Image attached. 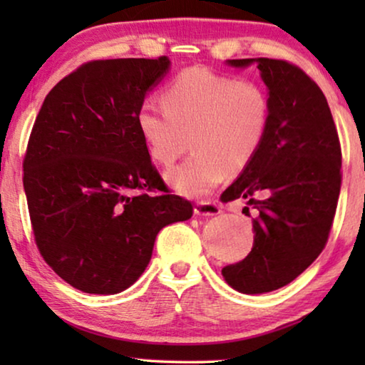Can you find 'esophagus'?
I'll return each mask as SVG.
<instances>
[{
  "mask_svg": "<svg viewBox=\"0 0 365 365\" xmlns=\"http://www.w3.org/2000/svg\"><path fill=\"white\" fill-rule=\"evenodd\" d=\"M221 212V206L216 201H197L194 206V214L197 216H217Z\"/></svg>",
  "mask_w": 365,
  "mask_h": 365,
  "instance_id": "34e87169",
  "label": "esophagus"
}]
</instances>
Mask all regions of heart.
Masks as SVG:
<instances>
[{
	"instance_id": "1",
	"label": "heart",
	"mask_w": 365,
	"mask_h": 365,
	"mask_svg": "<svg viewBox=\"0 0 365 365\" xmlns=\"http://www.w3.org/2000/svg\"><path fill=\"white\" fill-rule=\"evenodd\" d=\"M161 106L143 103L136 128L154 161L171 166L191 144V156L168 178L179 192L204 196L229 174L246 169L271 126V99L256 81L202 68L184 69L161 91Z\"/></svg>"
}]
</instances>
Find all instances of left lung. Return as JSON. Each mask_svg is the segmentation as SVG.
Listing matches in <instances>:
<instances>
[{
  "mask_svg": "<svg viewBox=\"0 0 365 365\" xmlns=\"http://www.w3.org/2000/svg\"><path fill=\"white\" fill-rule=\"evenodd\" d=\"M256 64L271 99V126L261 151L221 201L247 199L257 209L251 252L222 276L244 294L276 291L316 261L331 232L342 181L337 128L321 88L284 59H229Z\"/></svg>",
  "mask_w": 365,
  "mask_h": 365,
  "instance_id": "8db88e82",
  "label": "left lung"
}]
</instances>
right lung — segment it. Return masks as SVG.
<instances>
[{"label": "right lung", "mask_w": 365, "mask_h": 365, "mask_svg": "<svg viewBox=\"0 0 365 365\" xmlns=\"http://www.w3.org/2000/svg\"><path fill=\"white\" fill-rule=\"evenodd\" d=\"M168 69L166 56L84 63L48 93L33 124L23 184L34 242L83 292L128 289L158 232L192 216L191 201L166 191L136 128L138 108Z\"/></svg>", "instance_id": "right-lung-1"}]
</instances>
